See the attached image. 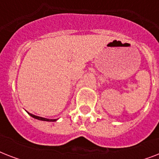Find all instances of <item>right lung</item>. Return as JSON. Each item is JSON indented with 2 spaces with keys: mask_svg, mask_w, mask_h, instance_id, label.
Returning <instances> with one entry per match:
<instances>
[{
  "mask_svg": "<svg viewBox=\"0 0 159 159\" xmlns=\"http://www.w3.org/2000/svg\"><path fill=\"white\" fill-rule=\"evenodd\" d=\"M27 113L31 116V117H33V118L36 119V120H42V121H49V122H53V121H56L57 120L56 119H47V118H43V117H40V116H34L33 114H30L27 112Z\"/></svg>",
  "mask_w": 159,
  "mask_h": 159,
  "instance_id": "1",
  "label": "right lung"
}]
</instances>
